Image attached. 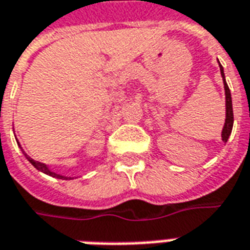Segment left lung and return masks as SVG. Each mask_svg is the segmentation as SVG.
Listing matches in <instances>:
<instances>
[{
  "label": "left lung",
  "mask_w": 250,
  "mask_h": 250,
  "mask_svg": "<svg viewBox=\"0 0 250 250\" xmlns=\"http://www.w3.org/2000/svg\"><path fill=\"white\" fill-rule=\"evenodd\" d=\"M220 64V62H218ZM220 71H221V76H222V80H224V88H225V99H226V119H225V125H224V128H222V141L228 142L229 136L231 134V128H233V105H231V95H230V89L228 87L225 80V73H224V68L220 64Z\"/></svg>",
  "instance_id": "1"
}]
</instances>
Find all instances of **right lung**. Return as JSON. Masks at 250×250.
Masks as SVG:
<instances>
[{
  "label": "right lung",
  "mask_w": 250,
  "mask_h": 250,
  "mask_svg": "<svg viewBox=\"0 0 250 250\" xmlns=\"http://www.w3.org/2000/svg\"><path fill=\"white\" fill-rule=\"evenodd\" d=\"M22 152H24V151H22ZM24 155H25V157H26V159H28V161H29V162L32 163V165H33V166H35V167L37 168V170H39V171H42V173L46 174V175H51V177H55V178L72 179L71 177H64V175H60V174L53 173L52 170H49V167L46 166L45 163H41V162H39V161H35V159H32V158L28 157V155H26L25 152H24Z\"/></svg>",
  "instance_id": "right-lung-1"
}]
</instances>
